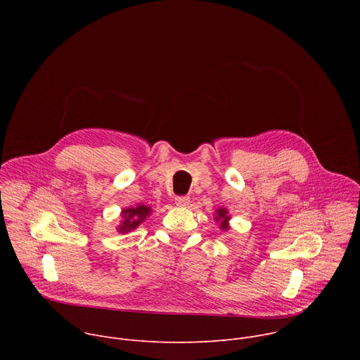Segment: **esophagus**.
Segmentation results:
<instances>
[{
  "instance_id": "esophagus-1",
  "label": "esophagus",
  "mask_w": 360,
  "mask_h": 360,
  "mask_svg": "<svg viewBox=\"0 0 360 360\" xmlns=\"http://www.w3.org/2000/svg\"><path fill=\"white\" fill-rule=\"evenodd\" d=\"M189 196H186V195H184V196H176L175 198V203L178 205V207H186V205L189 203Z\"/></svg>"
}]
</instances>
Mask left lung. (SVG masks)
I'll return each mask as SVG.
<instances>
[{
	"mask_svg": "<svg viewBox=\"0 0 360 360\" xmlns=\"http://www.w3.org/2000/svg\"><path fill=\"white\" fill-rule=\"evenodd\" d=\"M217 219H218V221L222 219V222H221L222 229H228L226 221L229 219V217H228V211H226V210H218V217H217Z\"/></svg>",
	"mask_w": 360,
	"mask_h": 360,
	"instance_id": "obj_1",
	"label": "left lung"
}]
</instances>
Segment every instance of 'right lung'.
Listing matches in <instances>:
<instances>
[{
  "label": "right lung",
  "instance_id": "obj_1",
  "mask_svg": "<svg viewBox=\"0 0 360 360\" xmlns=\"http://www.w3.org/2000/svg\"><path fill=\"white\" fill-rule=\"evenodd\" d=\"M150 214V208L145 205H138L136 208H128L124 211V222L120 226V232H128L135 229L148 215Z\"/></svg>",
  "mask_w": 360,
  "mask_h": 360
}]
</instances>
